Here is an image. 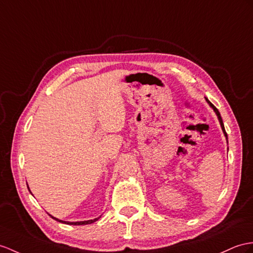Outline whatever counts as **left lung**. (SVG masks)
<instances>
[{"instance_id":"left-lung-1","label":"left lung","mask_w":253,"mask_h":253,"mask_svg":"<svg viewBox=\"0 0 253 253\" xmlns=\"http://www.w3.org/2000/svg\"><path fill=\"white\" fill-rule=\"evenodd\" d=\"M206 101H207V103L209 104V105H211V107L214 110V113H215V115L218 116V119H219V122H220V126H221V127H222V131H223V133H224V135H225V137H226V139H227V134H226V132H225V128H224V125H223V121H222V118H221V116H220V113H219V110L215 108L212 104L208 101V98H206Z\"/></svg>"}]
</instances>
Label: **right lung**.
Here are the masks:
<instances>
[{
	"instance_id": "1",
	"label": "right lung",
	"mask_w": 253,
	"mask_h": 253,
	"mask_svg": "<svg viewBox=\"0 0 253 253\" xmlns=\"http://www.w3.org/2000/svg\"><path fill=\"white\" fill-rule=\"evenodd\" d=\"M28 189H29V187H28ZM50 215V217L52 218V219H54V220H57V221H59V222H62V223H65V224H71V225H84V224H91V223H93V222H95V221H97L98 220V218H95V219H93V220H88V221H78V222H69V221H62V220H59V219H57V218H54V217H52L51 214H49Z\"/></svg>"
}]
</instances>
